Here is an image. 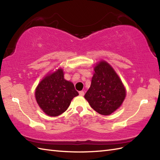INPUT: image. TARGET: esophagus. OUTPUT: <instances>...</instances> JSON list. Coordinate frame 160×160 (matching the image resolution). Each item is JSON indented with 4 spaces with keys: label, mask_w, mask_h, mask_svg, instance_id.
Instances as JSON below:
<instances>
[{
    "label": "esophagus",
    "mask_w": 160,
    "mask_h": 160,
    "mask_svg": "<svg viewBox=\"0 0 160 160\" xmlns=\"http://www.w3.org/2000/svg\"><path fill=\"white\" fill-rule=\"evenodd\" d=\"M79 94H80V96H83L84 95V92L83 91H79Z\"/></svg>",
    "instance_id": "1"
}]
</instances>
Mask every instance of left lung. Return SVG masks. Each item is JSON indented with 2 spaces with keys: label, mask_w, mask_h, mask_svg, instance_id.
<instances>
[{
  "label": "left lung",
  "mask_w": 160,
  "mask_h": 160,
  "mask_svg": "<svg viewBox=\"0 0 160 160\" xmlns=\"http://www.w3.org/2000/svg\"><path fill=\"white\" fill-rule=\"evenodd\" d=\"M94 71L91 87L84 98L98 113L110 115L123 102L126 96L124 87L107 62L98 64Z\"/></svg>",
  "instance_id": "1"
}]
</instances>
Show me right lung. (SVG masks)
<instances>
[{
    "label": "right lung",
    "mask_w": 160,
    "mask_h": 160,
    "mask_svg": "<svg viewBox=\"0 0 160 160\" xmlns=\"http://www.w3.org/2000/svg\"><path fill=\"white\" fill-rule=\"evenodd\" d=\"M78 96L73 84L64 79L62 69L46 76L37 87L35 96L37 102L45 113L56 117L69 107L71 101Z\"/></svg>",
    "instance_id": "1"
}]
</instances>
